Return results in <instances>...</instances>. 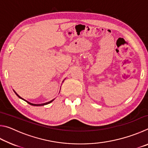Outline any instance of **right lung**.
<instances>
[{"label":"right lung","instance_id":"add662e5","mask_svg":"<svg viewBox=\"0 0 148 148\" xmlns=\"http://www.w3.org/2000/svg\"><path fill=\"white\" fill-rule=\"evenodd\" d=\"M15 92V91H14ZM16 94L17 95V97H19V98L20 99H22L21 98V97H20L19 96V95H17V93H16ZM23 100H24V99H23ZM53 100L54 99H53V100H52V101H49V102H46V103H44V104H32V103H31V102H28V101H25V100H24V101H25L27 102V103H28V104H31V105H32V106H44V105H46V104H49V103H51V102H52V101H53Z\"/></svg>","mask_w":148,"mask_h":148}]
</instances>
